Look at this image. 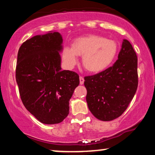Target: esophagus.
I'll return each instance as SVG.
<instances>
[{"label":"esophagus","mask_w":155,"mask_h":155,"mask_svg":"<svg viewBox=\"0 0 155 155\" xmlns=\"http://www.w3.org/2000/svg\"><path fill=\"white\" fill-rule=\"evenodd\" d=\"M84 82V78L82 76H80L79 77V83L80 84H83Z\"/></svg>","instance_id":"obj_1"}]
</instances>
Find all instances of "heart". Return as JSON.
Wrapping results in <instances>:
<instances>
[{"instance_id": "1", "label": "heart", "mask_w": 155, "mask_h": 155, "mask_svg": "<svg viewBox=\"0 0 155 155\" xmlns=\"http://www.w3.org/2000/svg\"><path fill=\"white\" fill-rule=\"evenodd\" d=\"M118 44L111 39L97 35L79 37L73 41L71 48H64L62 58L65 65L73 68L77 63L76 56H82V65L90 73H100L109 66L116 58Z\"/></svg>"}]
</instances>
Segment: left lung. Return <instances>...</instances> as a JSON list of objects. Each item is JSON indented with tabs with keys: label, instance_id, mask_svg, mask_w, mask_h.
<instances>
[{
	"label": "left lung",
	"instance_id": "left-lung-1",
	"mask_svg": "<svg viewBox=\"0 0 155 155\" xmlns=\"http://www.w3.org/2000/svg\"><path fill=\"white\" fill-rule=\"evenodd\" d=\"M88 108L96 118L111 121L128 107L138 84V58L127 40L124 39L118 60L104 71L84 77Z\"/></svg>",
	"mask_w": 155,
	"mask_h": 155
}]
</instances>
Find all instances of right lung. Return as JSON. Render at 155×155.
I'll list each match as a JSON object with an SVG mask.
<instances>
[{
    "instance_id": "right-lung-1",
    "label": "right lung",
    "mask_w": 155,
    "mask_h": 155,
    "mask_svg": "<svg viewBox=\"0 0 155 155\" xmlns=\"http://www.w3.org/2000/svg\"><path fill=\"white\" fill-rule=\"evenodd\" d=\"M58 32L35 35L19 47L16 81L25 107L44 124H58L69 114V101L79 84L74 71H62Z\"/></svg>"
}]
</instances>
